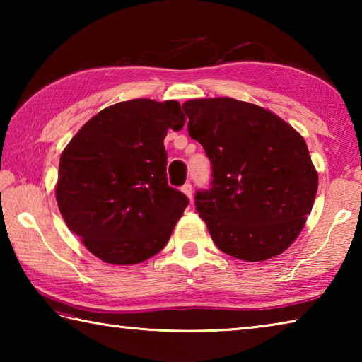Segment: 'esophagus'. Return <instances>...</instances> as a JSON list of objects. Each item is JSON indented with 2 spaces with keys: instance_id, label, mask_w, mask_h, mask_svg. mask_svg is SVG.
Wrapping results in <instances>:
<instances>
[{
  "instance_id": "obj_1",
  "label": "esophagus",
  "mask_w": 362,
  "mask_h": 362,
  "mask_svg": "<svg viewBox=\"0 0 362 362\" xmlns=\"http://www.w3.org/2000/svg\"><path fill=\"white\" fill-rule=\"evenodd\" d=\"M182 192H183V193H185V194L188 196V198H189V199H192V196H193V187H192V183H189V182H187V183H185V185H183V187H182Z\"/></svg>"
}]
</instances>
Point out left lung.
Listing matches in <instances>:
<instances>
[{
	"label": "left lung",
	"instance_id": "8db88e82",
	"mask_svg": "<svg viewBox=\"0 0 362 362\" xmlns=\"http://www.w3.org/2000/svg\"><path fill=\"white\" fill-rule=\"evenodd\" d=\"M188 134L211 159L209 189L194 206L222 252L246 262L276 257L311 212L317 173L303 137L268 110L217 97L182 105Z\"/></svg>",
	"mask_w": 362,
	"mask_h": 362
}]
</instances>
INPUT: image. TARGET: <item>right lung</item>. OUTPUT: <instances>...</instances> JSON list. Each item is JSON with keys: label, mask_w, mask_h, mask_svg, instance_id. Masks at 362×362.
<instances>
[{"label": "right lung", "mask_w": 362, "mask_h": 362, "mask_svg": "<svg viewBox=\"0 0 362 362\" xmlns=\"http://www.w3.org/2000/svg\"><path fill=\"white\" fill-rule=\"evenodd\" d=\"M183 124L179 102L134 99L103 108L66 145L59 209L100 260L134 265L168 244L188 198L168 185L163 142Z\"/></svg>", "instance_id": "add662e5"}]
</instances>
